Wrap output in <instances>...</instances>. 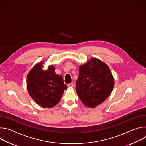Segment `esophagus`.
<instances>
[{"label":"esophagus","mask_w":146,"mask_h":146,"mask_svg":"<svg viewBox=\"0 0 146 146\" xmlns=\"http://www.w3.org/2000/svg\"><path fill=\"white\" fill-rule=\"evenodd\" d=\"M74 86V84L73 83H69V84H68V87H73Z\"/></svg>","instance_id":"34e87169"}]
</instances>
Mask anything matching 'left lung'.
Wrapping results in <instances>:
<instances>
[{
	"label": "left lung",
	"instance_id": "left-lung-1",
	"mask_svg": "<svg viewBox=\"0 0 146 146\" xmlns=\"http://www.w3.org/2000/svg\"><path fill=\"white\" fill-rule=\"evenodd\" d=\"M114 86L110 69L99 59L92 58L79 67L76 90L86 106L94 108L102 103L109 96Z\"/></svg>",
	"mask_w": 146,
	"mask_h": 146
}]
</instances>
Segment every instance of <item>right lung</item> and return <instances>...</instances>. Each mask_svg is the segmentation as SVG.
<instances>
[{
    "label": "right lung",
    "mask_w": 146,
    "mask_h": 146,
    "mask_svg": "<svg viewBox=\"0 0 146 146\" xmlns=\"http://www.w3.org/2000/svg\"><path fill=\"white\" fill-rule=\"evenodd\" d=\"M42 62L36 65L27 76V85L29 94L43 108H50L60 101L64 91L67 88L63 78L55 72L53 66L47 70L41 69Z\"/></svg>",
    "instance_id": "1"
}]
</instances>
